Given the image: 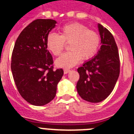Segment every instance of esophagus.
I'll use <instances>...</instances> for the list:
<instances>
[{"instance_id": "obj_1", "label": "esophagus", "mask_w": 134, "mask_h": 134, "mask_svg": "<svg viewBox=\"0 0 134 134\" xmlns=\"http://www.w3.org/2000/svg\"><path fill=\"white\" fill-rule=\"evenodd\" d=\"M69 72H70L69 69H64V74H67V73H68Z\"/></svg>"}]
</instances>
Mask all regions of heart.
Segmentation results:
<instances>
[{
  "label": "heart",
  "instance_id": "heart-1",
  "mask_svg": "<svg viewBox=\"0 0 134 134\" xmlns=\"http://www.w3.org/2000/svg\"><path fill=\"white\" fill-rule=\"evenodd\" d=\"M68 44L70 52L63 54L55 61L59 67L69 68L77 64L81 59L86 61L93 58L97 53L100 45V36L97 31L88 29L85 24L72 23L64 26L60 35L48 34L46 38L48 49L58 56Z\"/></svg>",
  "mask_w": 134,
  "mask_h": 134
}]
</instances>
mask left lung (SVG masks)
<instances>
[{
    "label": "left lung",
    "mask_w": 134,
    "mask_h": 134,
    "mask_svg": "<svg viewBox=\"0 0 134 134\" xmlns=\"http://www.w3.org/2000/svg\"><path fill=\"white\" fill-rule=\"evenodd\" d=\"M99 30L102 45L98 54L77 69L78 93L91 103L100 102L111 94L120 72L118 48L113 35L100 24Z\"/></svg>",
    "instance_id": "1"
}]
</instances>
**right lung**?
<instances>
[{
    "instance_id": "right-lung-1",
    "label": "right lung",
    "mask_w": 134,
    "mask_h": 134,
    "mask_svg": "<svg viewBox=\"0 0 134 134\" xmlns=\"http://www.w3.org/2000/svg\"><path fill=\"white\" fill-rule=\"evenodd\" d=\"M56 21L39 19L29 24L15 41L11 57L14 81L21 97L29 103L42 106L54 99L57 85L64 74L54 70V60L46 38Z\"/></svg>"
}]
</instances>
